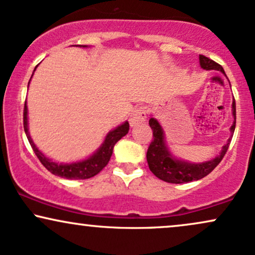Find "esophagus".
I'll list each match as a JSON object with an SVG mask.
<instances>
[{"label":"esophagus","instance_id":"obj_1","mask_svg":"<svg viewBox=\"0 0 255 255\" xmlns=\"http://www.w3.org/2000/svg\"><path fill=\"white\" fill-rule=\"evenodd\" d=\"M146 116H147L146 106H140V108H137L132 112V115H131V117H130L131 127H136V125L140 124V123L145 122Z\"/></svg>","mask_w":255,"mask_h":255}]
</instances>
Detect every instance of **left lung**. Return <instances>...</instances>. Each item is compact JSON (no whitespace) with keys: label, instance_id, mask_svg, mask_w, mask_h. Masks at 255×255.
Masks as SVG:
<instances>
[{"label":"left lung","instance_id":"1","mask_svg":"<svg viewBox=\"0 0 255 255\" xmlns=\"http://www.w3.org/2000/svg\"><path fill=\"white\" fill-rule=\"evenodd\" d=\"M200 65L203 70H218L225 74V71L221 65H219L218 62L204 55H200ZM233 116L234 119H237L235 100L233 102ZM149 124L150 128H152L153 134V139L150 143L149 147H147L146 152L149 169L156 177H158L159 180L169 182V183L178 184L185 183V182L197 181L210 174L218 166L219 163L222 161L229 147V142H231V139H229L228 143L222 147L221 153L212 161L200 163V164H191V163L188 162L178 161V159L174 158L170 155L164 143V134H163L161 125L158 124V122L155 118H150ZM234 130L235 121L231 128L232 133H234Z\"/></svg>","mask_w":255,"mask_h":255}]
</instances>
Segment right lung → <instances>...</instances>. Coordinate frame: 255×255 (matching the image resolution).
Returning <instances> with one entry per match:
<instances>
[{
    "label": "right lung",
    "mask_w": 255,
    "mask_h": 255,
    "mask_svg": "<svg viewBox=\"0 0 255 255\" xmlns=\"http://www.w3.org/2000/svg\"><path fill=\"white\" fill-rule=\"evenodd\" d=\"M28 85H29V83H28ZM128 128H130V125H128V122H125L124 124L121 125V127H118L117 128L111 131V132H109V134L105 138V140H104L103 145L100 146L98 151L91 156L90 158L85 159V161L79 163H73V164H58V163L52 162L51 159L47 158L45 155H42V152H40L39 150H37L35 144L31 140L29 133H28L27 104L24 103L23 128L28 140H29L31 149L35 152V155L37 158H39L41 164L45 166L47 170L52 172L53 175L60 176V177L67 178V180H86V178H91L93 177V176H96L97 174H99V172L108 165L110 158H111L112 156L115 144L128 132Z\"/></svg>",
    "instance_id": "right-lung-1"
}]
</instances>
